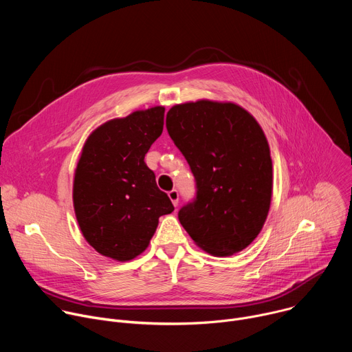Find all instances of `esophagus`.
Here are the masks:
<instances>
[{"instance_id": "esophagus-1", "label": "esophagus", "mask_w": 352, "mask_h": 352, "mask_svg": "<svg viewBox=\"0 0 352 352\" xmlns=\"http://www.w3.org/2000/svg\"><path fill=\"white\" fill-rule=\"evenodd\" d=\"M168 197L173 202V205L177 208L178 206V200H179V195H178V190L177 189H173L168 192Z\"/></svg>"}]
</instances>
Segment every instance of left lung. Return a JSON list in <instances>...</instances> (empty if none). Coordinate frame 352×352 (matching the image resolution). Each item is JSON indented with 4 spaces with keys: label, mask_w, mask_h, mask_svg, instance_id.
Masks as SVG:
<instances>
[{
    "label": "left lung",
    "mask_w": 352,
    "mask_h": 352,
    "mask_svg": "<svg viewBox=\"0 0 352 352\" xmlns=\"http://www.w3.org/2000/svg\"><path fill=\"white\" fill-rule=\"evenodd\" d=\"M166 126L196 182L179 223L214 256L239 252L261 232L272 202L273 166L261 125L234 103L199 100L171 107Z\"/></svg>",
    "instance_id": "8db88e82"
}]
</instances>
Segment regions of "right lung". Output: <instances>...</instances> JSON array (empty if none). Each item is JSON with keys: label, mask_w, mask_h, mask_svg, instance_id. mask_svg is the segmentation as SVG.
Masks as SVG:
<instances>
[{"label": "right lung", "mask_w": 352, "mask_h": 352, "mask_svg": "<svg viewBox=\"0 0 352 352\" xmlns=\"http://www.w3.org/2000/svg\"><path fill=\"white\" fill-rule=\"evenodd\" d=\"M164 107L100 125L87 138L74 179V208L85 239L103 256L126 262L152 239L159 217L174 210L144 155L162 135Z\"/></svg>", "instance_id": "obj_1"}]
</instances>
